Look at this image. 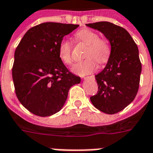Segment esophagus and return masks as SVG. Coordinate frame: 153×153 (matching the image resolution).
Instances as JSON below:
<instances>
[{"label":"esophagus","instance_id":"obj_1","mask_svg":"<svg viewBox=\"0 0 153 153\" xmlns=\"http://www.w3.org/2000/svg\"><path fill=\"white\" fill-rule=\"evenodd\" d=\"M92 77H93V76H90V77H84V78H83V79H89V78H92Z\"/></svg>","mask_w":153,"mask_h":153}]
</instances>
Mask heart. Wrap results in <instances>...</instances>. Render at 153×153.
Returning a JSON list of instances; mask_svg holds the SVG:
<instances>
[{
	"label": "heart",
	"mask_w": 153,
	"mask_h": 153,
	"mask_svg": "<svg viewBox=\"0 0 153 153\" xmlns=\"http://www.w3.org/2000/svg\"><path fill=\"white\" fill-rule=\"evenodd\" d=\"M76 39L88 46L84 60L79 61L72 67V71L78 75L84 76L91 74L96 69V60L98 63H104L109 59L110 49L105 39H100L99 35L90 29H82L75 34ZM58 54L60 60L65 64L71 63V44L68 40H62L59 44Z\"/></svg>",
	"instance_id": "b5f03b06"
}]
</instances>
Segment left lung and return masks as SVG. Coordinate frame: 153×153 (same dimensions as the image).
Here are the masks:
<instances>
[{
  "label": "left lung",
  "mask_w": 153,
  "mask_h": 153,
  "mask_svg": "<svg viewBox=\"0 0 153 153\" xmlns=\"http://www.w3.org/2000/svg\"><path fill=\"white\" fill-rule=\"evenodd\" d=\"M86 25L102 32L111 46L106 66L95 75L98 91L91 101L105 114H117L137 94L141 73L138 48L130 34L120 26L106 21Z\"/></svg>",
  "instance_id": "obj_1"
}]
</instances>
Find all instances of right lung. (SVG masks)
Returning <instances> with one entry per match:
<instances>
[{
	"mask_svg": "<svg viewBox=\"0 0 153 153\" xmlns=\"http://www.w3.org/2000/svg\"><path fill=\"white\" fill-rule=\"evenodd\" d=\"M79 25L47 22L30 28L14 54L13 80L16 97L35 115L48 117L64 105L68 91L81 79L60 60L59 46Z\"/></svg>",
	"mask_w": 153,
	"mask_h": 153,
	"instance_id": "obj_1",
	"label": "right lung"
}]
</instances>
